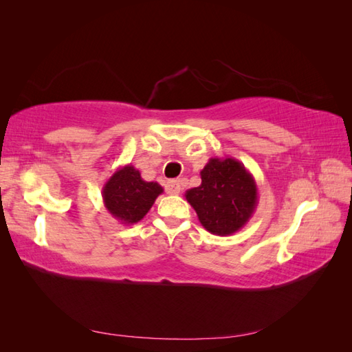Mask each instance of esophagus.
<instances>
[{
	"label": "esophagus",
	"mask_w": 352,
	"mask_h": 352,
	"mask_svg": "<svg viewBox=\"0 0 352 352\" xmlns=\"http://www.w3.org/2000/svg\"><path fill=\"white\" fill-rule=\"evenodd\" d=\"M164 189H166V192L170 194V195L179 194V192H180V184H179V180H168V182H167L166 186H164Z\"/></svg>",
	"instance_id": "esophagus-1"
}]
</instances>
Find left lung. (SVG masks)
Wrapping results in <instances>:
<instances>
[{"mask_svg": "<svg viewBox=\"0 0 352 352\" xmlns=\"http://www.w3.org/2000/svg\"><path fill=\"white\" fill-rule=\"evenodd\" d=\"M199 175L201 185L188 189L185 198L201 225L219 236L241 230L258 204L254 176L232 157L210 158Z\"/></svg>", "mask_w": 352, "mask_h": 352, "instance_id": "obj_1", "label": "left lung"}]
</instances>
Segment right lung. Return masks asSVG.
Returning <instances> with one entry per match:
<instances>
[{
    "instance_id": "add662e5",
    "label": "right lung",
    "mask_w": 352,
    "mask_h": 352,
    "mask_svg": "<svg viewBox=\"0 0 352 352\" xmlns=\"http://www.w3.org/2000/svg\"><path fill=\"white\" fill-rule=\"evenodd\" d=\"M163 186L146 182L132 164L119 167L102 186L104 207L120 225H135L151 210Z\"/></svg>"
}]
</instances>
